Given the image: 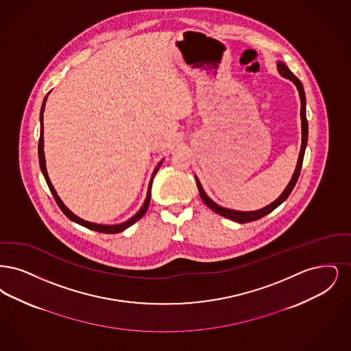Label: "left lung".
I'll use <instances>...</instances> for the list:
<instances>
[{
    "mask_svg": "<svg viewBox=\"0 0 351 351\" xmlns=\"http://www.w3.org/2000/svg\"><path fill=\"white\" fill-rule=\"evenodd\" d=\"M278 71H279V73H280L282 76L286 77V78L291 80V81H292V82L296 85L298 90H299V94H300V101H302V110H300V117H302V130H303L302 149H300L299 160H298V167H296V170H295V173H293V176H292V180H291L290 183H289V186H287V187H286V190L283 191V194H282L279 198L276 199L275 202H273L271 204L266 206L265 208H261V210H258V211H250V213L233 211V210H228V208L220 207L219 204H216L215 202H213L211 199L208 198V197L206 195V193L203 191V187H202V184H200V182H199L198 178H195V180H197V184H198V190L199 194H200V198H202V200L204 202V204H206V206H208V207H210L213 211H215L216 214L221 215V216H224V217H227V219H230V220H234V221H237V223H249V221H254V220H258V219H261V217H263V216H266V215L270 214L271 211H274L275 208H276L279 204H282V203H283L286 199L289 198V195H290L291 191L293 190L295 184H296L298 180H299V176H300V170H302V165H303L305 147H306V141H308V122H306V115H305L304 89H303V85H302L300 80H299L298 77L295 76V75L291 72L290 69L287 68V65H285L283 62H278Z\"/></svg>",
    "mask_w": 351,
    "mask_h": 351,
    "instance_id": "8db88e82",
    "label": "left lung"
}]
</instances>
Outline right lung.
Returning <instances> with one entry per match:
<instances>
[{
  "label": "right lung",
  "instance_id": "1",
  "mask_svg": "<svg viewBox=\"0 0 351 351\" xmlns=\"http://www.w3.org/2000/svg\"><path fill=\"white\" fill-rule=\"evenodd\" d=\"M46 99L47 95L46 98H45V101H43V105H42V110H40V136H39V144H38V156H39V165H40L42 173H43V176H45V178H46L47 184H48V187H49V190H51L53 198L56 200L58 206L60 207L61 211L64 213V215H65L68 219H71L72 221H75L77 224H80V226H82V227H86V228L93 229V230H97V232H101V233H119V232H122L124 229L131 227L134 223H136L138 219H141V217L145 215L148 207H149V202H151V187H152L153 180H151V183H149V189H148V194H147V199H145V202H144V206L140 208V211H138L134 217H131V219L127 220L125 223L118 224V226H101V224L85 221V220L80 219L76 215L72 214V213L64 206V203L61 202V199L58 197V194H56V191H55L52 183H51L49 178H48V174H47L46 160H45V152H43V111H45V106H46ZM160 165H161V162L158 164V167L154 170L152 178L154 177L156 171L160 168Z\"/></svg>",
  "mask_w": 351,
  "mask_h": 351
}]
</instances>
